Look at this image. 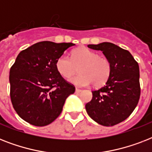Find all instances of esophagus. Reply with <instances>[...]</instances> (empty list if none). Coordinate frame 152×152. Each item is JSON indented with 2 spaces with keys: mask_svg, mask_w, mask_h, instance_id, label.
I'll return each instance as SVG.
<instances>
[{
  "mask_svg": "<svg viewBox=\"0 0 152 152\" xmlns=\"http://www.w3.org/2000/svg\"><path fill=\"white\" fill-rule=\"evenodd\" d=\"M81 89H79V88H76V93H80V92H81Z\"/></svg>",
  "mask_w": 152,
  "mask_h": 152,
  "instance_id": "obj_1",
  "label": "esophagus"
}]
</instances>
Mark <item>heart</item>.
I'll list each match as a JSON object with an SVG mask.
<instances>
[{"label": "heart", "mask_w": 152, "mask_h": 152, "mask_svg": "<svg viewBox=\"0 0 152 152\" xmlns=\"http://www.w3.org/2000/svg\"><path fill=\"white\" fill-rule=\"evenodd\" d=\"M56 68L64 78H69L77 72L80 75L69 80L72 83L80 87L92 85L101 87L108 80L111 72V63L108 58L99 57L95 51L87 48H78L72 51L71 58L61 55L56 61Z\"/></svg>", "instance_id": "1"}]
</instances>
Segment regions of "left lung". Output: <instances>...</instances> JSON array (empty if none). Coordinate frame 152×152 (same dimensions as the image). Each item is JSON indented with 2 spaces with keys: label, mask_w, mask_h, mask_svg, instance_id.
Returning a JSON list of instances; mask_svg holds the SVG:
<instances>
[{
  "label": "left lung",
  "mask_w": 152,
  "mask_h": 152,
  "mask_svg": "<svg viewBox=\"0 0 152 152\" xmlns=\"http://www.w3.org/2000/svg\"><path fill=\"white\" fill-rule=\"evenodd\" d=\"M88 47L102 51L110 61L111 72L103 87L92 91V99L86 104V110L99 125L113 126L129 118L138 104L139 65L129 51L111 42Z\"/></svg>",
  "instance_id": "1"
}]
</instances>
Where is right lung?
Wrapping results in <instances>:
<instances>
[{
    "instance_id": "obj_1",
    "label": "right lung",
    "mask_w": 152,
    "mask_h": 152,
    "mask_svg": "<svg viewBox=\"0 0 152 152\" xmlns=\"http://www.w3.org/2000/svg\"><path fill=\"white\" fill-rule=\"evenodd\" d=\"M74 45L39 42L19 53L10 69L9 83L13 108L23 120L45 126L61 114L75 87L61 76L56 61Z\"/></svg>"
}]
</instances>
